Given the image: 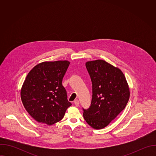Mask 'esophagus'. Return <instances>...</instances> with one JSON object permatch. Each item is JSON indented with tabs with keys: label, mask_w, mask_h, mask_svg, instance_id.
Returning <instances> with one entry per match:
<instances>
[{
	"label": "esophagus",
	"mask_w": 156,
	"mask_h": 156,
	"mask_svg": "<svg viewBox=\"0 0 156 156\" xmlns=\"http://www.w3.org/2000/svg\"><path fill=\"white\" fill-rule=\"evenodd\" d=\"M74 104H75V105L76 107H78V106H79V104H80V102H79L78 100H75V101H74Z\"/></svg>",
	"instance_id": "34e87169"
}]
</instances>
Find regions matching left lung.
Listing matches in <instances>:
<instances>
[{
  "instance_id": "1",
  "label": "left lung",
  "mask_w": 156,
  "mask_h": 156,
  "mask_svg": "<svg viewBox=\"0 0 156 156\" xmlns=\"http://www.w3.org/2000/svg\"><path fill=\"white\" fill-rule=\"evenodd\" d=\"M86 67L93 84V97L90 108H83V117L93 128L102 129L125 108L129 86L121 70L105 60L88 61Z\"/></svg>"
}]
</instances>
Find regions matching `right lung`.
I'll return each mask as SVG.
<instances>
[{"mask_svg":"<svg viewBox=\"0 0 156 156\" xmlns=\"http://www.w3.org/2000/svg\"><path fill=\"white\" fill-rule=\"evenodd\" d=\"M69 65L67 60L43 62L27 76L21 89V99L28 114L37 122L56 123L72 105L62 85Z\"/></svg>","mask_w":156,"mask_h":156,"instance_id":"right-lung-1","label":"right lung"}]
</instances>
